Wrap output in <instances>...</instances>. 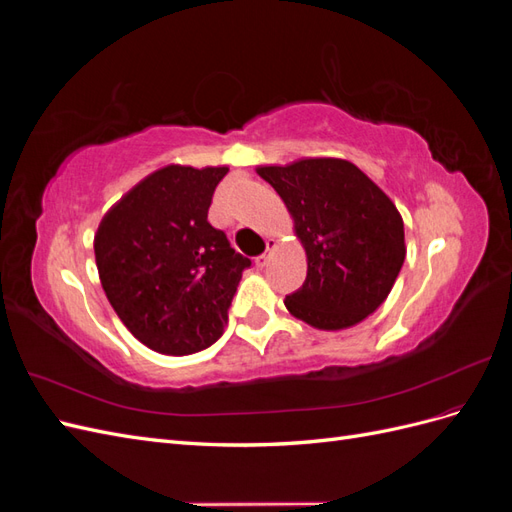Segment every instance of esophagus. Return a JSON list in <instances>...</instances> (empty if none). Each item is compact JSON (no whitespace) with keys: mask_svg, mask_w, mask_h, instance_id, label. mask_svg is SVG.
Listing matches in <instances>:
<instances>
[{"mask_svg":"<svg viewBox=\"0 0 512 512\" xmlns=\"http://www.w3.org/2000/svg\"><path fill=\"white\" fill-rule=\"evenodd\" d=\"M275 245H277L275 239H267V250L256 258V265H258V267H267V262H269V258H271V252L275 250Z\"/></svg>","mask_w":512,"mask_h":512,"instance_id":"obj_1","label":"esophagus"}]
</instances>
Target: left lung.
Listing matches in <instances>:
<instances>
[{"label": "left lung", "instance_id": "8db88e82", "mask_svg": "<svg viewBox=\"0 0 512 512\" xmlns=\"http://www.w3.org/2000/svg\"><path fill=\"white\" fill-rule=\"evenodd\" d=\"M256 173L282 196L307 254L305 284L286 297L288 312L322 331L374 314L406 258L404 220L393 200L342 158H303Z\"/></svg>", "mask_w": 512, "mask_h": 512}]
</instances>
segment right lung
I'll return each mask as SVG.
<instances>
[{
  "label": "right lung",
  "mask_w": 512,
  "mask_h": 512,
  "mask_svg": "<svg viewBox=\"0 0 512 512\" xmlns=\"http://www.w3.org/2000/svg\"><path fill=\"white\" fill-rule=\"evenodd\" d=\"M228 166L168 164L106 211L96 239L100 282L147 348L183 356L218 342L243 271L252 265L207 220Z\"/></svg>",
  "instance_id": "1"
}]
</instances>
